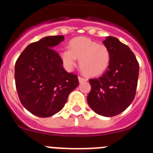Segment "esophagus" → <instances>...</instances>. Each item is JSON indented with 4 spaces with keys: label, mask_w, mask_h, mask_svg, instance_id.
Instances as JSON below:
<instances>
[{
    "label": "esophagus",
    "mask_w": 153,
    "mask_h": 153,
    "mask_svg": "<svg viewBox=\"0 0 153 153\" xmlns=\"http://www.w3.org/2000/svg\"><path fill=\"white\" fill-rule=\"evenodd\" d=\"M78 79H79V83H83V82H86L87 79H85V78L81 77V76H78Z\"/></svg>",
    "instance_id": "obj_1"
}]
</instances>
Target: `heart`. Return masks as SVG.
I'll list each match as a JSON object with an SVG mask.
<instances>
[{
  "label": "heart",
  "mask_w": 153,
  "mask_h": 153,
  "mask_svg": "<svg viewBox=\"0 0 153 153\" xmlns=\"http://www.w3.org/2000/svg\"><path fill=\"white\" fill-rule=\"evenodd\" d=\"M70 49L60 51V56L68 70H72L79 60V68L88 76L100 75L109 67L110 52L107 47L84 36L73 39L70 42Z\"/></svg>",
  "instance_id": "b5f03b06"
}]
</instances>
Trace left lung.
I'll list each match as a JSON object with an SVG mask.
<instances>
[{
	"instance_id": "8db88e82",
	"label": "left lung",
	"mask_w": 153,
	"mask_h": 153,
	"mask_svg": "<svg viewBox=\"0 0 153 153\" xmlns=\"http://www.w3.org/2000/svg\"><path fill=\"white\" fill-rule=\"evenodd\" d=\"M103 44L110 52V63L100 77L90 79L87 102L96 113L111 117L122 113L136 96L140 65L129 47L113 36Z\"/></svg>"
}]
</instances>
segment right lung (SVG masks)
<instances>
[{"label": "right lung", "mask_w": 153, "mask_h": 153, "mask_svg": "<svg viewBox=\"0 0 153 153\" xmlns=\"http://www.w3.org/2000/svg\"><path fill=\"white\" fill-rule=\"evenodd\" d=\"M63 40L62 35L44 37L29 44L16 61L14 78L20 101L39 117L60 112L79 85L77 76L64 70L60 56L53 49Z\"/></svg>", "instance_id": "obj_1"}]
</instances>
